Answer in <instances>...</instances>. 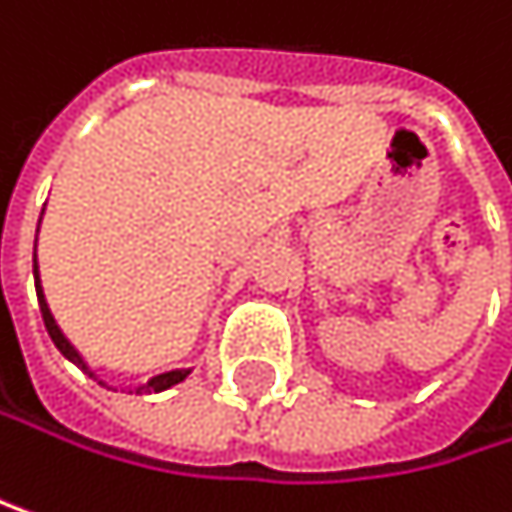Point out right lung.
<instances>
[{
  "label": "right lung",
  "instance_id": "right-lung-1",
  "mask_svg": "<svg viewBox=\"0 0 512 512\" xmlns=\"http://www.w3.org/2000/svg\"><path fill=\"white\" fill-rule=\"evenodd\" d=\"M44 215V212H41ZM35 245H38V236H35ZM35 291H38V306H41V318H44V327H47V333H50V339H53V345L59 348V354L65 357V360H71L74 366H80L89 378H95L101 387H107V381H101L92 369H89V363L80 357V351L65 339V333L59 330V324H56V318H53V312H50V306H47V300H44V288H41V276H38V254H35ZM191 375V369H170V372H161V375H152L146 384H137V387H128L131 393H161V390H170L173 384H179V381H185ZM107 390H113V387H107Z\"/></svg>",
  "mask_w": 512,
  "mask_h": 512
}]
</instances>
